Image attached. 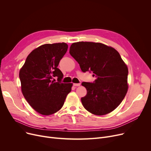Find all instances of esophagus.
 Here are the masks:
<instances>
[{"label":"esophagus","instance_id":"34e87169","mask_svg":"<svg viewBox=\"0 0 151 151\" xmlns=\"http://www.w3.org/2000/svg\"><path fill=\"white\" fill-rule=\"evenodd\" d=\"M80 85H81L80 83H75V84H73L74 86H80Z\"/></svg>","mask_w":151,"mask_h":151}]
</instances>
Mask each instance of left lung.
I'll use <instances>...</instances> for the list:
<instances>
[{
    "mask_svg": "<svg viewBox=\"0 0 151 151\" xmlns=\"http://www.w3.org/2000/svg\"><path fill=\"white\" fill-rule=\"evenodd\" d=\"M70 55L80 64L83 72L89 71L96 80L83 82L87 90L81 98L84 108L96 115L114 110L127 92L129 71L115 49L100 43L77 42L70 47Z\"/></svg>",
    "mask_w": 151,
    "mask_h": 151,
    "instance_id": "8db88e82",
    "label": "left lung"
}]
</instances>
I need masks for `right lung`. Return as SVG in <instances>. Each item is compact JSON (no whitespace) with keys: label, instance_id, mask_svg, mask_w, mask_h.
I'll return each mask as SVG.
<instances>
[{"label":"right lung","instance_id":"add662e5","mask_svg":"<svg viewBox=\"0 0 151 151\" xmlns=\"http://www.w3.org/2000/svg\"><path fill=\"white\" fill-rule=\"evenodd\" d=\"M65 43L45 44L32 51L19 71L21 90L29 104L43 115L55 113L63 106L72 83H63L58 68L67 51ZM58 78L55 82L54 78Z\"/></svg>","mask_w":151,"mask_h":151}]
</instances>
